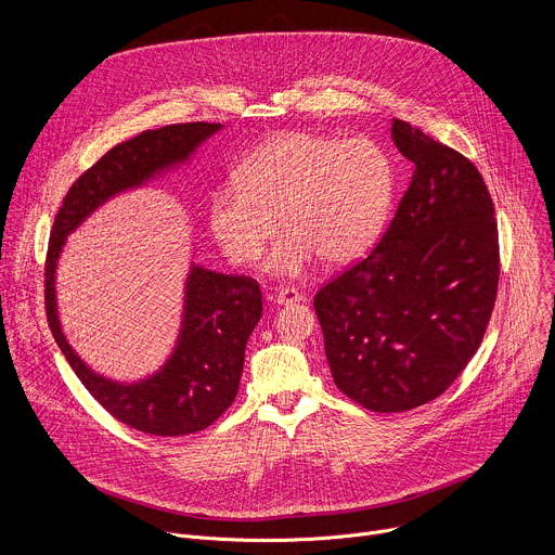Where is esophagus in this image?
<instances>
[{
    "label": "esophagus",
    "instance_id": "34e87169",
    "mask_svg": "<svg viewBox=\"0 0 555 555\" xmlns=\"http://www.w3.org/2000/svg\"><path fill=\"white\" fill-rule=\"evenodd\" d=\"M274 300H276V305H294V302L302 300V294L294 287H281V289H276Z\"/></svg>",
    "mask_w": 555,
    "mask_h": 555
}]
</instances>
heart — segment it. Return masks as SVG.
Segmentation results:
<instances>
[{"label":"heart","mask_w":555,"mask_h":555,"mask_svg":"<svg viewBox=\"0 0 555 555\" xmlns=\"http://www.w3.org/2000/svg\"><path fill=\"white\" fill-rule=\"evenodd\" d=\"M208 197V228L223 255L255 263L276 230L266 272L300 276L315 257L343 266L364 255L382 232L395 167L371 138L340 140L315 131L281 133L253 151Z\"/></svg>","instance_id":"obj_1"}]
</instances>
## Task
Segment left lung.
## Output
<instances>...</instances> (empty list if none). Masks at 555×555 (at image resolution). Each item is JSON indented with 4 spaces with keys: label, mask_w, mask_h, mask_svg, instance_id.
Wrapping results in <instances>:
<instances>
[{
    "label": "left lung",
    "mask_w": 555,
    "mask_h": 555,
    "mask_svg": "<svg viewBox=\"0 0 555 555\" xmlns=\"http://www.w3.org/2000/svg\"><path fill=\"white\" fill-rule=\"evenodd\" d=\"M411 186L375 250L313 298L336 386L375 413L428 404L477 353L499 289V228L467 157L392 118Z\"/></svg>",
    "instance_id": "1"
}]
</instances>
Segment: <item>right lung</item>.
<instances>
[{"label":"right lung","instance_id":"right-lung-1","mask_svg":"<svg viewBox=\"0 0 555 555\" xmlns=\"http://www.w3.org/2000/svg\"><path fill=\"white\" fill-rule=\"evenodd\" d=\"M221 129L223 125L217 122L169 125L116 144L69 186L50 234L46 313L61 353L107 413L155 437L204 430L234 402L246 343L263 311L259 283L248 276L219 274L191 261L171 356L146 377L120 382L96 373L69 345L59 319L56 268L67 236L103 204L191 163L195 151Z\"/></svg>","mask_w":555,"mask_h":555}]
</instances>
